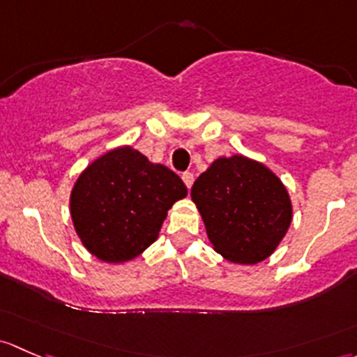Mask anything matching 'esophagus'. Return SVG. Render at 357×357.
<instances>
[{
  "label": "esophagus",
  "instance_id": "1",
  "mask_svg": "<svg viewBox=\"0 0 357 357\" xmlns=\"http://www.w3.org/2000/svg\"><path fill=\"white\" fill-rule=\"evenodd\" d=\"M182 180H183V183L187 185V189H190V187H192V183H194V175L190 174V172H183Z\"/></svg>",
  "mask_w": 357,
  "mask_h": 357
}]
</instances>
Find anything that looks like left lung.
Masks as SVG:
<instances>
[{
	"mask_svg": "<svg viewBox=\"0 0 357 357\" xmlns=\"http://www.w3.org/2000/svg\"><path fill=\"white\" fill-rule=\"evenodd\" d=\"M190 197L213 249L232 263L266 259L292 222V204L282 180L242 154L213 161L194 182Z\"/></svg>",
	"mask_w": 357,
	"mask_h": 357,
	"instance_id": "8db88e82",
	"label": "left lung"
}]
</instances>
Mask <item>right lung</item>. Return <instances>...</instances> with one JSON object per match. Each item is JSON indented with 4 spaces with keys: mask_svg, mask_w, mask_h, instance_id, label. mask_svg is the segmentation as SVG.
<instances>
[{
    "mask_svg": "<svg viewBox=\"0 0 357 357\" xmlns=\"http://www.w3.org/2000/svg\"><path fill=\"white\" fill-rule=\"evenodd\" d=\"M185 196V183L175 172L122 146L79 175L70 215L91 255L105 263H125L156 241L168 209Z\"/></svg>",
    "mask_w": 357,
    "mask_h": 357,
    "instance_id": "right-lung-1",
    "label": "right lung"
}]
</instances>
